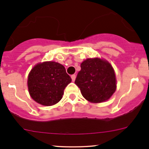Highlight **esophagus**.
I'll return each instance as SVG.
<instances>
[{"label":"esophagus","instance_id":"34e87169","mask_svg":"<svg viewBox=\"0 0 149 149\" xmlns=\"http://www.w3.org/2000/svg\"><path fill=\"white\" fill-rule=\"evenodd\" d=\"M71 79H72V81H75V80H76V75H72Z\"/></svg>","mask_w":149,"mask_h":149}]
</instances>
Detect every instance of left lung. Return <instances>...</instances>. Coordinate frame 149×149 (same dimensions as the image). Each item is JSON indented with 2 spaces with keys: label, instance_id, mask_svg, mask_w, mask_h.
Returning <instances> with one entry per match:
<instances>
[{
  "label": "left lung",
  "instance_id": "left-lung-1",
  "mask_svg": "<svg viewBox=\"0 0 149 149\" xmlns=\"http://www.w3.org/2000/svg\"><path fill=\"white\" fill-rule=\"evenodd\" d=\"M75 83L91 102L107 100L116 90V78L110 63L100 58H88L81 64Z\"/></svg>",
  "mask_w": 149,
  "mask_h": 149
}]
</instances>
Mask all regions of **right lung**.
<instances>
[{
	"mask_svg": "<svg viewBox=\"0 0 149 149\" xmlns=\"http://www.w3.org/2000/svg\"><path fill=\"white\" fill-rule=\"evenodd\" d=\"M71 78L63 65L47 61L36 65L28 76L29 93L32 98L42 105L51 106L59 102Z\"/></svg>",
	"mask_w": 149,
	"mask_h": 149,
	"instance_id": "right-lung-1",
	"label": "right lung"
}]
</instances>
